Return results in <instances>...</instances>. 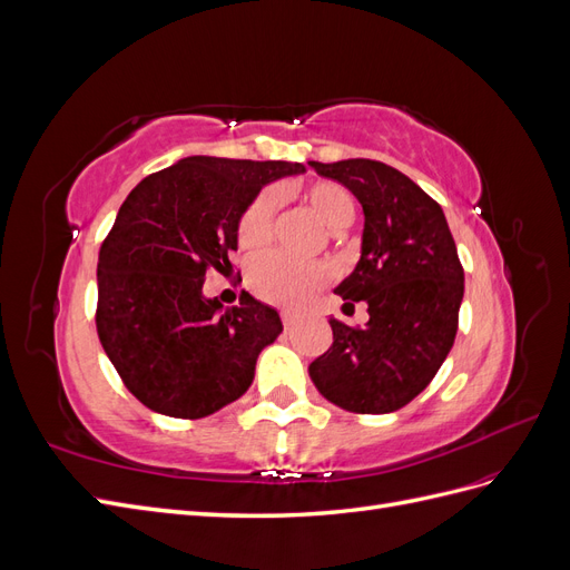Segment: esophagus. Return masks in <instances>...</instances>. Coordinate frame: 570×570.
<instances>
[{
    "mask_svg": "<svg viewBox=\"0 0 570 570\" xmlns=\"http://www.w3.org/2000/svg\"><path fill=\"white\" fill-rule=\"evenodd\" d=\"M281 321H283V325H285V327H289V325H295V323H297V314H292V312H281Z\"/></svg>",
    "mask_w": 570,
    "mask_h": 570,
    "instance_id": "esophagus-1",
    "label": "esophagus"
}]
</instances>
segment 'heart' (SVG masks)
Here are the masks:
<instances>
[{"label":"heart","instance_id":"obj_1","mask_svg":"<svg viewBox=\"0 0 570 570\" xmlns=\"http://www.w3.org/2000/svg\"><path fill=\"white\" fill-rule=\"evenodd\" d=\"M304 202L327 228L340 230L350 226L354 218V199L352 195L337 183H314L302 193ZM275 216V197L264 193L252 202L239 220L237 237L243 247L264 245L273 230ZM247 283L256 297H262L271 304L295 308L306 304L316 295V289L327 283V268L316 262H297L278 252L258 254L252 258L247 268Z\"/></svg>","mask_w":570,"mask_h":570}]
</instances>
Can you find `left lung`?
Returning <instances> with one entry per match:
<instances>
[{"label": "left lung", "mask_w": 570, "mask_h": 570, "mask_svg": "<svg viewBox=\"0 0 570 570\" xmlns=\"http://www.w3.org/2000/svg\"><path fill=\"white\" fill-rule=\"evenodd\" d=\"M318 176L342 183L364 209L361 256L335 292L366 302L368 321L350 327L331 318L333 347L308 375L327 402L354 413L406 406L433 381L450 354L463 268L442 206L400 170L373 159L308 161Z\"/></svg>", "instance_id": "8db88e82"}]
</instances>
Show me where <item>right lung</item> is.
<instances>
[{
    "mask_svg": "<svg viewBox=\"0 0 570 570\" xmlns=\"http://www.w3.org/2000/svg\"><path fill=\"white\" fill-rule=\"evenodd\" d=\"M304 164L185 157L120 204L97 264V333L126 387L170 419H204L243 396L281 314L243 292L204 295L228 271L237 228L262 189Z\"/></svg>",
    "mask_w": 570,
    "mask_h": 570,
    "instance_id": "add662e5",
    "label": "right lung"
}]
</instances>
